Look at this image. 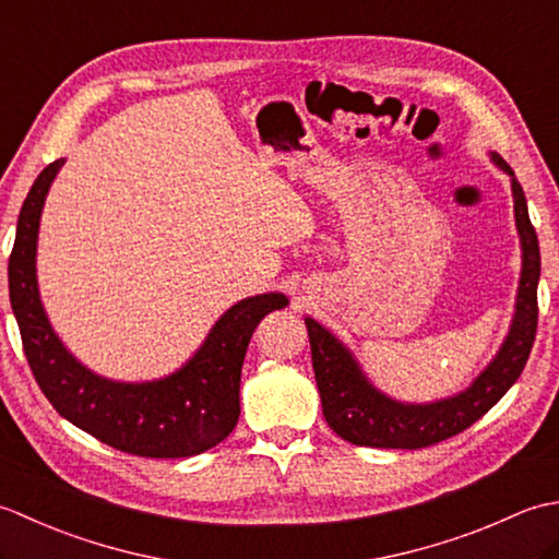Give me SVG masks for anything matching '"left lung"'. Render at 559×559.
<instances>
[{
  "instance_id": "1",
  "label": "left lung",
  "mask_w": 559,
  "mask_h": 559,
  "mask_svg": "<svg viewBox=\"0 0 559 559\" xmlns=\"http://www.w3.org/2000/svg\"><path fill=\"white\" fill-rule=\"evenodd\" d=\"M492 160L512 177L514 218L521 240L516 307L502 348L461 394L432 403H401L382 394L365 377L353 353L329 329L307 317L305 326L310 334L312 367L324 418L346 442L377 449H423L437 444L480 420L524 372L538 329L540 249L528 218L524 189L516 182L514 170L497 153H492Z\"/></svg>"
}]
</instances>
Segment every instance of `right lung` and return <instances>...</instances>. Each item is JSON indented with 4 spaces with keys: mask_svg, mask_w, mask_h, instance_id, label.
<instances>
[{
    "mask_svg": "<svg viewBox=\"0 0 559 559\" xmlns=\"http://www.w3.org/2000/svg\"><path fill=\"white\" fill-rule=\"evenodd\" d=\"M64 160L47 165L23 201L9 257V300L35 382L55 411L127 454L182 459L216 447L240 418V374L257 324L283 310V293L233 305L180 370L153 382H115L81 365L50 326L35 276V249L45 197Z\"/></svg>",
    "mask_w": 559,
    "mask_h": 559,
    "instance_id": "1",
    "label": "right lung"
}]
</instances>
